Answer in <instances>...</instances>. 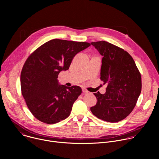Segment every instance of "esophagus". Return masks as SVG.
<instances>
[{
	"instance_id": "esophagus-1",
	"label": "esophagus",
	"mask_w": 159,
	"mask_h": 159,
	"mask_svg": "<svg viewBox=\"0 0 159 159\" xmlns=\"http://www.w3.org/2000/svg\"><path fill=\"white\" fill-rule=\"evenodd\" d=\"M82 93H88V90H87L85 89H82Z\"/></svg>"
}]
</instances>
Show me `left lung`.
Listing matches in <instances>:
<instances>
[{
    "label": "left lung",
    "instance_id": "obj_1",
    "mask_svg": "<svg viewBox=\"0 0 159 159\" xmlns=\"http://www.w3.org/2000/svg\"><path fill=\"white\" fill-rule=\"evenodd\" d=\"M102 56L101 79L107 86L106 93L94 94L96 104L93 114L107 122L123 120L134 107L141 93V75L131 55L105 41L90 43Z\"/></svg>",
    "mask_w": 159,
    "mask_h": 159
}]
</instances>
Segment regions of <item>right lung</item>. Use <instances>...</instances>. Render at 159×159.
Masks as SVG:
<instances>
[{
	"mask_svg": "<svg viewBox=\"0 0 159 159\" xmlns=\"http://www.w3.org/2000/svg\"><path fill=\"white\" fill-rule=\"evenodd\" d=\"M90 46L86 42L54 39L28 57L20 74L21 92L30 111L38 120L55 124L70 115L82 89L60 85L58 75L69 69L75 55Z\"/></svg>",
	"mask_w": 159,
	"mask_h": 159,
	"instance_id": "add662e5",
	"label": "right lung"
}]
</instances>
